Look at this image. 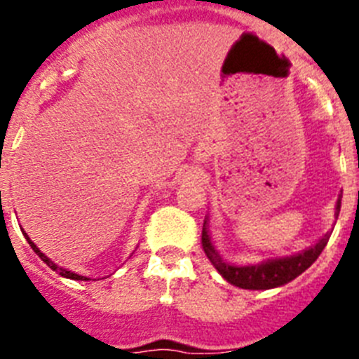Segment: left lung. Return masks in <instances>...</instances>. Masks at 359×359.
Instances as JSON below:
<instances>
[{"label":"left lung","instance_id":"left-lung-1","mask_svg":"<svg viewBox=\"0 0 359 359\" xmlns=\"http://www.w3.org/2000/svg\"><path fill=\"white\" fill-rule=\"evenodd\" d=\"M341 208V194L336 199L334 215L338 217ZM331 231H327L325 236L320 237L313 246L302 250V252L293 253V255L284 257H271L266 261L259 262V264H231V262L224 261L221 253L215 250V244L212 243L210 236V217L205 215V223H203V233L201 243L203 250L207 253L208 261L214 264L219 275L226 282H230L231 286L243 287V290H273V287L284 286L298 275H302L313 262L318 259L322 250L325 248Z\"/></svg>","mask_w":359,"mask_h":359}]
</instances>
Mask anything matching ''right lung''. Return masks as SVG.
Returning a JSON list of instances; mask_svg holds the SVG:
<instances>
[{"mask_svg": "<svg viewBox=\"0 0 359 359\" xmlns=\"http://www.w3.org/2000/svg\"><path fill=\"white\" fill-rule=\"evenodd\" d=\"M23 236L27 237V241H28V244H30V246H32V250H34V252H36L37 255L41 257V261H44V264H46V266H50V268H52L53 271H57V273L61 275V277H65V278H72V280H90V278H88V277H82V275H79V273H73V271H69V269H65V268H61V266H57L55 262H53V261H50L48 257L44 255V253L41 252L39 248H37L36 244H34V243H32L30 239H28V236H27V233H25V231H23Z\"/></svg>", "mask_w": 359, "mask_h": 359, "instance_id": "obj_1", "label": "right lung"}]
</instances>
